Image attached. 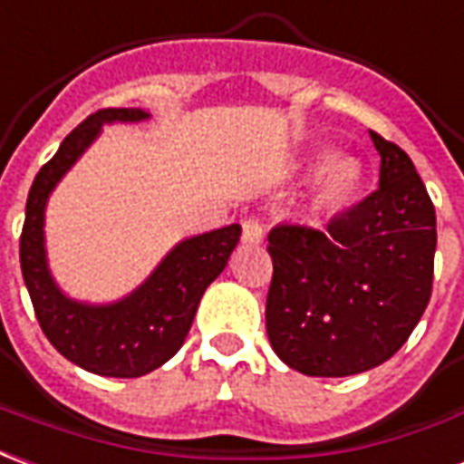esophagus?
Listing matches in <instances>:
<instances>
[{
  "label": "esophagus",
  "mask_w": 464,
  "mask_h": 464,
  "mask_svg": "<svg viewBox=\"0 0 464 464\" xmlns=\"http://www.w3.org/2000/svg\"><path fill=\"white\" fill-rule=\"evenodd\" d=\"M262 239H265V229L262 225L256 222V219H246L245 225H242V242L245 245H262Z\"/></svg>",
  "instance_id": "1"
}]
</instances>
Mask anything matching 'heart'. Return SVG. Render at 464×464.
<instances>
[{"label":"heart","instance_id":"1","mask_svg":"<svg viewBox=\"0 0 464 464\" xmlns=\"http://www.w3.org/2000/svg\"><path fill=\"white\" fill-rule=\"evenodd\" d=\"M306 165H319L309 180V202L316 212H329L353 199L366 180V165L358 155L316 150Z\"/></svg>","mask_w":464,"mask_h":464}]
</instances>
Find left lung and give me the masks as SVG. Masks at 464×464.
<instances>
[{
  "label": "left lung",
  "instance_id": "1",
  "mask_svg": "<svg viewBox=\"0 0 464 464\" xmlns=\"http://www.w3.org/2000/svg\"><path fill=\"white\" fill-rule=\"evenodd\" d=\"M378 190L326 227L269 232L274 276L266 336L304 375L343 378L381 366L430 302L435 208L405 150L371 133Z\"/></svg>",
  "mask_w": 464,
  "mask_h": 464
}]
</instances>
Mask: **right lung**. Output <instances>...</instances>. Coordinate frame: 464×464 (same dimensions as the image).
Returning a JSON list of instances; mask_svg holds the SVG:
<instances>
[{"label":"right lung","instance_id":"right-lung-1","mask_svg":"<svg viewBox=\"0 0 464 464\" xmlns=\"http://www.w3.org/2000/svg\"><path fill=\"white\" fill-rule=\"evenodd\" d=\"M143 108H106L71 130L34 178L19 259L39 326L61 356L108 378H140L168 363L188 339L199 299L227 266L242 227L232 222L180 239L143 282L113 302H83L63 292L49 266L46 205L66 172L96 143L103 125L145 123Z\"/></svg>","mask_w":464,"mask_h":464}]
</instances>
